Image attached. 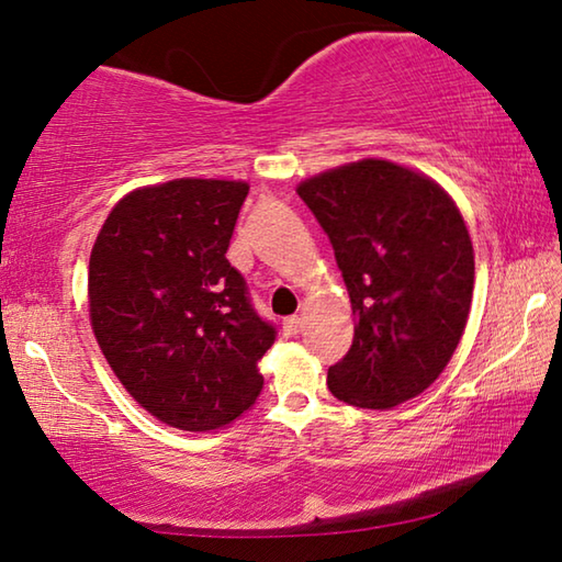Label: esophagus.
Segmentation results:
<instances>
[{
	"label": "esophagus",
	"instance_id": "esophagus-1",
	"mask_svg": "<svg viewBox=\"0 0 562 562\" xmlns=\"http://www.w3.org/2000/svg\"><path fill=\"white\" fill-rule=\"evenodd\" d=\"M300 329H302V317H300V315L284 317V322H282V331H284V337H294V335H297Z\"/></svg>",
	"mask_w": 562,
	"mask_h": 562
}]
</instances>
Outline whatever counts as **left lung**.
I'll list each match as a JSON object with an SVG mask.
<instances>
[{"instance_id": "left-lung-1", "label": "left lung", "mask_w": 562, "mask_h": 562, "mask_svg": "<svg viewBox=\"0 0 562 562\" xmlns=\"http://www.w3.org/2000/svg\"><path fill=\"white\" fill-rule=\"evenodd\" d=\"M297 193L327 233L355 339L327 372L339 402L392 408L429 389L453 357L473 297V245L459 207L429 176L364 158Z\"/></svg>"}]
</instances>
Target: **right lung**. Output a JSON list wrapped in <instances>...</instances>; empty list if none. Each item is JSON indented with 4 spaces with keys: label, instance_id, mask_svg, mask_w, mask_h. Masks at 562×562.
Wrapping results in <instances>:
<instances>
[{
    "label": "right lung",
    "instance_id": "right-lung-1",
    "mask_svg": "<svg viewBox=\"0 0 562 562\" xmlns=\"http://www.w3.org/2000/svg\"><path fill=\"white\" fill-rule=\"evenodd\" d=\"M245 180L176 178L121 198L93 243L89 317L136 402L183 431L235 422L262 392L274 327L227 262Z\"/></svg>",
    "mask_w": 562,
    "mask_h": 562
}]
</instances>
